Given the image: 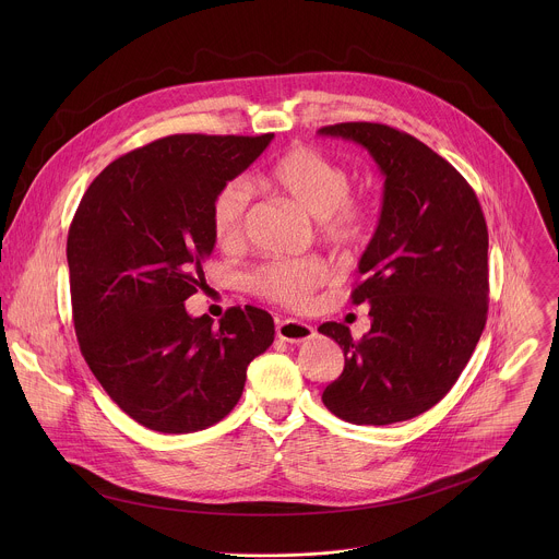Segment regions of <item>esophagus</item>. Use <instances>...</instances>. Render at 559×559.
<instances>
[{
    "label": "esophagus",
    "instance_id": "34e87169",
    "mask_svg": "<svg viewBox=\"0 0 559 559\" xmlns=\"http://www.w3.org/2000/svg\"><path fill=\"white\" fill-rule=\"evenodd\" d=\"M275 331H277V337H280V340H284V342H295V344H297V342H306V340L314 337V333H317L312 324L297 319L280 320L277 326H275Z\"/></svg>",
    "mask_w": 559,
    "mask_h": 559
}]
</instances>
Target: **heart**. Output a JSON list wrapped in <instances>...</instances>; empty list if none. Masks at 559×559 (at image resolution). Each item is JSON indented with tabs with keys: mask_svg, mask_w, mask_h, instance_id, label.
<instances>
[{
	"mask_svg": "<svg viewBox=\"0 0 559 559\" xmlns=\"http://www.w3.org/2000/svg\"><path fill=\"white\" fill-rule=\"evenodd\" d=\"M266 185L295 200L306 213L317 217L319 235L337 249H355L366 242L372 228L368 202L350 195V171L310 146H295L275 160ZM251 209V191L242 178L226 180L211 200V228L215 240L235 249L245 239ZM329 269L320 258H271L253 266L247 275L249 290L284 308L301 310L314 290L326 282Z\"/></svg>",
	"mask_w": 559,
	"mask_h": 559,
	"instance_id": "heart-1",
	"label": "heart"
}]
</instances>
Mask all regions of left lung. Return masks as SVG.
I'll return each mask as SVG.
<instances>
[{
    "label": "left lung",
    "instance_id": "8db88e82",
    "mask_svg": "<svg viewBox=\"0 0 559 559\" xmlns=\"http://www.w3.org/2000/svg\"><path fill=\"white\" fill-rule=\"evenodd\" d=\"M364 146L385 176L383 209L350 299L372 326L355 340L342 322L320 333L344 350V370L322 392L350 424L417 417L459 381L488 312V230L476 191L443 157L379 122L322 127Z\"/></svg>",
    "mask_w": 559,
    "mask_h": 559
}]
</instances>
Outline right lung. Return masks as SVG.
<instances>
[{
  "label": "right lung",
  "mask_w": 559,
  "mask_h": 559,
  "mask_svg": "<svg viewBox=\"0 0 559 559\" xmlns=\"http://www.w3.org/2000/svg\"><path fill=\"white\" fill-rule=\"evenodd\" d=\"M273 133L169 135L109 163L73 217L67 260L81 355L129 417L157 432H193L239 402L247 366L273 344L269 312L193 319L185 301L206 284L211 200Z\"/></svg>",
  "instance_id": "obj_1"
}]
</instances>
